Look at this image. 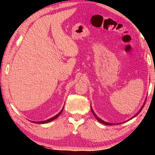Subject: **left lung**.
I'll return each instance as SVG.
<instances>
[{
	"instance_id": "1",
	"label": "left lung",
	"mask_w": 155,
	"mask_h": 155,
	"mask_svg": "<svg viewBox=\"0 0 155 155\" xmlns=\"http://www.w3.org/2000/svg\"><path fill=\"white\" fill-rule=\"evenodd\" d=\"M144 104H145V103H144V104H143V106L142 107H141V108L140 109V111H139L137 113V114H136L135 115H134V116H133L132 117H131V118L130 119H129V120H131V119H133V117H135V116H137V115L139 114H140V113L141 112V110H142V109H143V106H144ZM91 112H92V114H94V116H95L96 117V120H98V122H101V123H102V124H105V125H112V124H112V123H109V122H104V121H103V120H101V118H99V117H98V116H97V115L95 114H94V111H93V109H92V108H91Z\"/></svg>"
}]
</instances>
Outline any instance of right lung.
Returning a JSON list of instances; mask_svg holds the SVG:
<instances>
[{
  "label": "right lung",
  "instance_id": "obj_1",
  "mask_svg": "<svg viewBox=\"0 0 155 155\" xmlns=\"http://www.w3.org/2000/svg\"><path fill=\"white\" fill-rule=\"evenodd\" d=\"M63 109H64V108H63L62 109H61V111H60L58 114H57L56 115H54V117H51V118H50V119H48V120H44V121H41V122H35V123H36V124H45V123H48V122H51V121H52V120H55L57 117L59 116V115L61 114V112L63 111Z\"/></svg>",
  "mask_w": 155,
  "mask_h": 155
}]
</instances>
